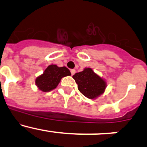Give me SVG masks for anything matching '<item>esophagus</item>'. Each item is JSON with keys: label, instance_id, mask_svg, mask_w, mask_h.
<instances>
[{"label": "esophagus", "instance_id": "1", "mask_svg": "<svg viewBox=\"0 0 147 147\" xmlns=\"http://www.w3.org/2000/svg\"><path fill=\"white\" fill-rule=\"evenodd\" d=\"M70 72H71V75H75V72H76V70H75V69H71Z\"/></svg>", "mask_w": 147, "mask_h": 147}]
</instances>
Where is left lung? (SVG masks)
<instances>
[{"label":"left lung","mask_w":147,"mask_h":147,"mask_svg":"<svg viewBox=\"0 0 147 147\" xmlns=\"http://www.w3.org/2000/svg\"><path fill=\"white\" fill-rule=\"evenodd\" d=\"M72 78L78 84L79 91L87 98L96 99L105 92L106 82L91 68H84L82 72L75 73Z\"/></svg>","instance_id":"1"}]
</instances>
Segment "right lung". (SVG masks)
I'll return each instance as SVG.
<instances>
[{
  "label": "right lung",
  "instance_id": "obj_1",
  "mask_svg": "<svg viewBox=\"0 0 147 147\" xmlns=\"http://www.w3.org/2000/svg\"><path fill=\"white\" fill-rule=\"evenodd\" d=\"M71 75L70 71L66 67L50 65L44 71L43 74L35 80V84L40 90L47 92L57 87L63 78Z\"/></svg>",
  "mask_w": 147,
  "mask_h": 147
}]
</instances>
